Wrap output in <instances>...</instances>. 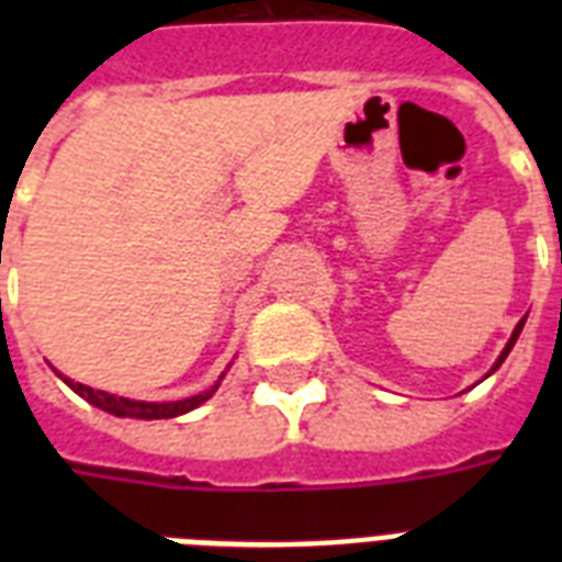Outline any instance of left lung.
<instances>
[{
	"instance_id": "left-lung-1",
	"label": "left lung",
	"mask_w": 562,
	"mask_h": 562,
	"mask_svg": "<svg viewBox=\"0 0 562 562\" xmlns=\"http://www.w3.org/2000/svg\"><path fill=\"white\" fill-rule=\"evenodd\" d=\"M525 317H528V315H525ZM525 317H522V321H519V324H516L514 335H510V341H507V347H505V350H502V356H498V359H496V364H493V370H498V368H502V361L507 359V352L514 350L516 338H519V333H522V326H525ZM493 370H490V373H493ZM490 373H487V375H490Z\"/></svg>"
}]
</instances>
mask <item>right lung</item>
I'll use <instances>...</instances> for the list:
<instances>
[{
  "label": "right lung",
  "mask_w": 562,
  "mask_h": 562,
  "mask_svg": "<svg viewBox=\"0 0 562 562\" xmlns=\"http://www.w3.org/2000/svg\"><path fill=\"white\" fill-rule=\"evenodd\" d=\"M64 379V375H60ZM69 387H72L78 396L95 405V408L108 411L113 417H134V419H169V417H180V414H187V411L198 408L201 402H206L215 393L218 382L212 384L210 391L198 393V396H189V400H178V402H136V400H125V396H116V393H104V391H92L87 384L72 382V379H64Z\"/></svg>",
  "instance_id": "1"
}]
</instances>
